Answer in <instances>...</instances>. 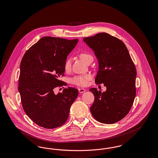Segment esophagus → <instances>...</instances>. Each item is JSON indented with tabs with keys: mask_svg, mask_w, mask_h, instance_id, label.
Segmentation results:
<instances>
[{
	"mask_svg": "<svg viewBox=\"0 0 158 158\" xmlns=\"http://www.w3.org/2000/svg\"><path fill=\"white\" fill-rule=\"evenodd\" d=\"M86 91V90L85 89H83V88H79V92H80V93H83V92H85Z\"/></svg>",
	"mask_w": 158,
	"mask_h": 158,
	"instance_id": "obj_1",
	"label": "esophagus"
}]
</instances>
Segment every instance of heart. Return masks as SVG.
<instances>
[{
  "mask_svg": "<svg viewBox=\"0 0 158 158\" xmlns=\"http://www.w3.org/2000/svg\"><path fill=\"white\" fill-rule=\"evenodd\" d=\"M80 57L82 60L85 61V63L90 59H92V56L88 53H82L80 54ZM72 66V59L68 58L67 60H66L64 65V69L65 71L68 72L70 70ZM90 79V76L89 75H81L77 76L74 77L72 79V82L73 84H75L76 85L81 86H85L87 85L88 81Z\"/></svg>",
  "mask_w": 158,
  "mask_h": 158,
  "instance_id": "obj_1",
  "label": "heart"
}]
</instances>
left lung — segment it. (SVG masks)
<instances>
[{
  "instance_id": "left-lung-1",
  "label": "left lung",
  "mask_w": 158,
  "mask_h": 158,
  "mask_svg": "<svg viewBox=\"0 0 158 158\" xmlns=\"http://www.w3.org/2000/svg\"><path fill=\"white\" fill-rule=\"evenodd\" d=\"M98 61L95 82L104 83L101 92L91 88L95 99L90 110L95 120L111 124L123 119L130 110L135 96L137 72L124 43L117 38L101 32L83 38Z\"/></svg>"
}]
</instances>
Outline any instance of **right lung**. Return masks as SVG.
<instances>
[{
	"label": "right lung",
	"instance_id": "add662e5",
	"mask_svg": "<svg viewBox=\"0 0 158 158\" xmlns=\"http://www.w3.org/2000/svg\"><path fill=\"white\" fill-rule=\"evenodd\" d=\"M61 38L43 37L25 53L20 64L18 91L23 109L38 126L55 128L68 120L78 90L68 87L55 94L54 89L66 85L64 76L69 54L78 42Z\"/></svg>",
	"mask_w": 158,
	"mask_h": 158
}]
</instances>
